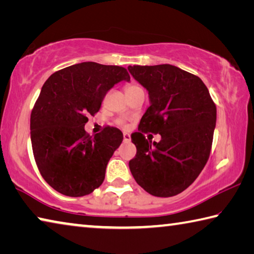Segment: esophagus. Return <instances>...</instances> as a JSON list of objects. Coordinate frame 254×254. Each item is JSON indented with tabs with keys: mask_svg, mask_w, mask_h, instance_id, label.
<instances>
[{
	"mask_svg": "<svg viewBox=\"0 0 254 254\" xmlns=\"http://www.w3.org/2000/svg\"><path fill=\"white\" fill-rule=\"evenodd\" d=\"M123 141H124V142H130V141H131L130 134H127V133H124V134H123Z\"/></svg>",
	"mask_w": 254,
	"mask_h": 254,
	"instance_id": "1",
	"label": "esophagus"
}]
</instances>
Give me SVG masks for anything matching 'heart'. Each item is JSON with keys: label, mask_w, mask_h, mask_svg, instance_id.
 <instances>
[{"label": "heart", "mask_w": 254, "mask_h": 254, "mask_svg": "<svg viewBox=\"0 0 254 254\" xmlns=\"http://www.w3.org/2000/svg\"><path fill=\"white\" fill-rule=\"evenodd\" d=\"M137 89H142V87H141L140 85H137L135 83H132V84H128L127 87H126V92L127 93H130V92H134V91H137ZM119 124H121V126H123V121H119Z\"/></svg>", "instance_id": "obj_1"}]
</instances>
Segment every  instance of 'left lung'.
<instances>
[{"label": "left lung", "instance_id": "8db88e82", "mask_svg": "<svg viewBox=\"0 0 254 254\" xmlns=\"http://www.w3.org/2000/svg\"><path fill=\"white\" fill-rule=\"evenodd\" d=\"M147 88L151 105L131 135L136 147L128 162L137 185L157 197L178 195L195 182L207 162L216 124V105L198 76L165 64L128 66ZM162 135L159 143L145 132Z\"/></svg>", "mask_w": 254, "mask_h": 254}]
</instances>
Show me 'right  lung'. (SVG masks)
I'll return each mask as SVG.
<instances>
[{
	"mask_svg": "<svg viewBox=\"0 0 254 254\" xmlns=\"http://www.w3.org/2000/svg\"><path fill=\"white\" fill-rule=\"evenodd\" d=\"M121 80H130L126 68L86 62L54 72L42 86L30 118L32 151L41 176L60 194L81 197L104 182L123 134L105 127L93 136L84 127Z\"/></svg>",
	"mask_w": 254,
	"mask_h": 254,
	"instance_id": "obj_1",
	"label": "right lung"
}]
</instances>
